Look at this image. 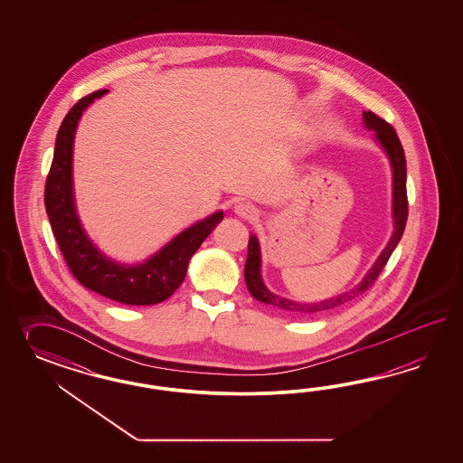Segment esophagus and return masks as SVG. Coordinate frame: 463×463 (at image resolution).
<instances>
[{
	"label": "esophagus",
	"mask_w": 463,
	"mask_h": 463,
	"mask_svg": "<svg viewBox=\"0 0 463 463\" xmlns=\"http://www.w3.org/2000/svg\"><path fill=\"white\" fill-rule=\"evenodd\" d=\"M234 212L238 213L239 217H242V219H252L258 211H256V207L250 203V202H238L236 205H234Z\"/></svg>",
	"instance_id": "obj_1"
}]
</instances>
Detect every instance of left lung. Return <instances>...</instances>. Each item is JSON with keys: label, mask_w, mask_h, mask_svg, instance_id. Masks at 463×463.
<instances>
[{"label": "left lung", "mask_w": 463, "mask_h": 463, "mask_svg": "<svg viewBox=\"0 0 463 463\" xmlns=\"http://www.w3.org/2000/svg\"><path fill=\"white\" fill-rule=\"evenodd\" d=\"M364 122L366 128L375 130V139L379 140L380 146L383 147V151L389 156L391 165H392V217H393V234L389 244L385 246V250L382 251L379 260L375 261V265L368 269V273L364 275V280L360 281V285H356L353 290L346 294L336 295L333 298H327L323 302H316V304H302V302H295L283 298L279 295L269 292L267 285L263 283L261 279V251H260V242L258 238L252 234L248 244V260H246V267H244V280L246 287L251 292L252 297L263 304L273 306V307L287 310V312H294V314H314V312H321V310H329V308L343 306L346 302H350L351 298H354L356 295L364 294V290H368L373 281L377 280L380 271L387 265L391 254H392L397 242L402 238L404 229L407 222V192H406V156L402 144L397 137L395 130L391 124H387L383 118H380L379 115L373 112H364Z\"/></svg>", "instance_id": "1"}]
</instances>
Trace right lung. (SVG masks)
I'll use <instances>...</instances> for the list:
<instances>
[{"mask_svg": "<svg viewBox=\"0 0 463 463\" xmlns=\"http://www.w3.org/2000/svg\"><path fill=\"white\" fill-rule=\"evenodd\" d=\"M105 93L107 90H99L80 99L59 127L54 157L45 182V211L71 273L83 287L127 306H155L166 300L182 285L190 258L224 219V213L215 212L184 229L140 265H120L99 251L86 236L76 213L72 144L80 117Z\"/></svg>", "mask_w": 463, "mask_h": 463, "instance_id": "right-lung-1", "label": "right lung"}]
</instances>
